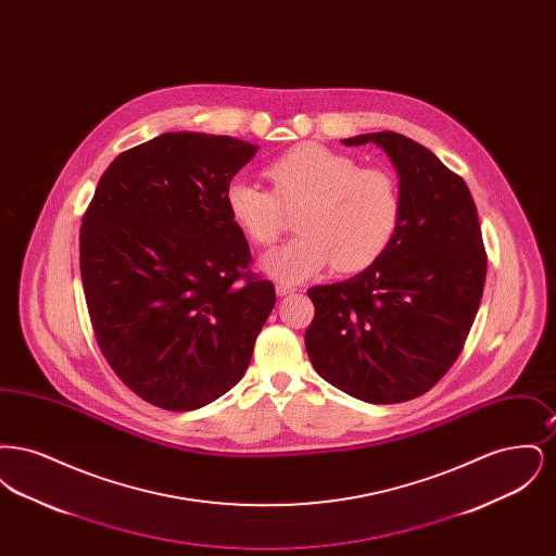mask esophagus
<instances>
[{
    "label": "esophagus",
    "mask_w": 556,
    "mask_h": 556,
    "mask_svg": "<svg viewBox=\"0 0 556 556\" xmlns=\"http://www.w3.org/2000/svg\"><path fill=\"white\" fill-rule=\"evenodd\" d=\"M277 295L279 298H286V295H290V293H293L295 291V288H291V286H288V283H277Z\"/></svg>",
    "instance_id": "obj_1"
}]
</instances>
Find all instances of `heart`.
I'll return each mask as SVG.
<instances>
[{"label": "heart", "mask_w": 556, "mask_h": 556, "mask_svg": "<svg viewBox=\"0 0 556 556\" xmlns=\"http://www.w3.org/2000/svg\"><path fill=\"white\" fill-rule=\"evenodd\" d=\"M273 193L245 179L225 189V206L239 231L270 245L283 229V211H295L298 238L275 248L261 268L279 283H300L333 265L356 273L390 245L400 220L396 181L381 168L320 143H300L266 166Z\"/></svg>", "instance_id": "obj_1"}]
</instances>
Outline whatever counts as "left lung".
<instances>
[{
	"mask_svg": "<svg viewBox=\"0 0 556 556\" xmlns=\"http://www.w3.org/2000/svg\"><path fill=\"white\" fill-rule=\"evenodd\" d=\"M397 173L400 220L363 273L311 288L306 352L318 375L352 397L396 404L431 390L458 358L485 283V250L467 184L421 143L365 132Z\"/></svg>",
	"mask_w": 556,
	"mask_h": 556,
	"instance_id": "8db88e82",
	"label": "left lung"
}]
</instances>
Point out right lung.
<instances>
[{
	"label": "right lung",
	"mask_w": 556,
	"mask_h": 556,
	"mask_svg": "<svg viewBox=\"0 0 556 556\" xmlns=\"http://www.w3.org/2000/svg\"><path fill=\"white\" fill-rule=\"evenodd\" d=\"M258 146L162 132L112 160L80 227V279L98 345L123 383L164 410H195L248 369L275 306L243 273L245 236L225 189Z\"/></svg>",
	"instance_id": "add662e5"
}]
</instances>
